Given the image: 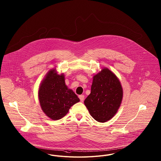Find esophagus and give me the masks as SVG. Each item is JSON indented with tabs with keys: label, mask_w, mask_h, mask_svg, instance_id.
Returning a JSON list of instances; mask_svg holds the SVG:
<instances>
[{
	"label": "esophagus",
	"mask_w": 161,
	"mask_h": 161,
	"mask_svg": "<svg viewBox=\"0 0 161 161\" xmlns=\"http://www.w3.org/2000/svg\"><path fill=\"white\" fill-rule=\"evenodd\" d=\"M78 97L80 98L81 102H83L84 99V95H79Z\"/></svg>",
	"instance_id": "obj_1"
}]
</instances>
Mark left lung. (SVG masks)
<instances>
[{
	"label": "left lung",
	"instance_id": "8db88e82",
	"mask_svg": "<svg viewBox=\"0 0 161 161\" xmlns=\"http://www.w3.org/2000/svg\"><path fill=\"white\" fill-rule=\"evenodd\" d=\"M122 97L120 81L114 74L104 68L93 77L91 92L84 104L95 120L105 122L116 114Z\"/></svg>",
	"mask_w": 161,
	"mask_h": 161
}]
</instances>
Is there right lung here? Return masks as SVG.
I'll use <instances>...</instances> for the list:
<instances>
[{
    "instance_id": "add662e5",
    "label": "right lung",
    "mask_w": 161,
    "mask_h": 161,
    "mask_svg": "<svg viewBox=\"0 0 161 161\" xmlns=\"http://www.w3.org/2000/svg\"><path fill=\"white\" fill-rule=\"evenodd\" d=\"M38 97L44 113L55 120L64 117L71 107L80 101L75 93L66 86L64 75H58L56 69L49 71L41 84Z\"/></svg>"
}]
</instances>
